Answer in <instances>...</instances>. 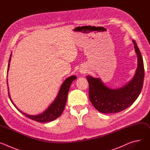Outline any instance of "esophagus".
Segmentation results:
<instances>
[{
	"instance_id": "esophagus-1",
	"label": "esophagus",
	"mask_w": 150,
	"mask_h": 150,
	"mask_svg": "<svg viewBox=\"0 0 150 150\" xmlns=\"http://www.w3.org/2000/svg\"><path fill=\"white\" fill-rule=\"evenodd\" d=\"M85 72H86V71H85V70H81V71H80V72H81V74H85Z\"/></svg>"
}]
</instances>
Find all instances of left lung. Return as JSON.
<instances>
[{"label": "left lung", "mask_w": 150, "mask_h": 150, "mask_svg": "<svg viewBox=\"0 0 150 150\" xmlns=\"http://www.w3.org/2000/svg\"><path fill=\"white\" fill-rule=\"evenodd\" d=\"M138 57V66L133 78L119 88H110L99 78L86 76L89 83V98L94 108L103 113L120 112L130 107L137 99L144 79V62L135 40L132 41Z\"/></svg>", "instance_id": "1"}]
</instances>
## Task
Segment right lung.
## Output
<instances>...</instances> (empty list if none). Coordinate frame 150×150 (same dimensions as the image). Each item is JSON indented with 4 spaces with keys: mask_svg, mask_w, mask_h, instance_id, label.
Instances as JSON below:
<instances>
[{
    "mask_svg": "<svg viewBox=\"0 0 150 150\" xmlns=\"http://www.w3.org/2000/svg\"><path fill=\"white\" fill-rule=\"evenodd\" d=\"M11 55H12V53L11 54L9 60L7 74L9 69ZM7 76H8V75H7ZM76 78V76L75 75H72V76L68 77V78H67L65 80V81H64L63 82V83L62 84L61 87L60 88V90L59 91V93H58L56 97L54 100V101L50 104V105L43 112L40 113V114H38V115H28V114L24 113L21 110H20L19 109H18V108L13 103V101L11 98L9 92V87H8L9 97L10 98L11 102L12 103L13 105L15 107L16 109L19 112H20L21 113H23L26 117L31 119V120H35V121H37L38 122H40V123H46V122H50V121L55 120L56 119L62 115V113L64 110V108H65V104H66V103L67 101L68 94L70 86H71L72 82H73V81H74ZM7 81H8V79H7ZM7 85H8V82H7Z\"/></svg>",
    "mask_w": 150,
    "mask_h": 150,
    "instance_id": "1",
    "label": "right lung"
}]
</instances>
